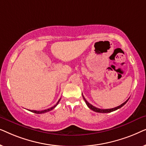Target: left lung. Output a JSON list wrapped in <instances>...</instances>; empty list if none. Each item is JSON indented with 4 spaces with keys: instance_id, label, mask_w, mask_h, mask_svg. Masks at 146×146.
Instances as JSON below:
<instances>
[{
    "instance_id": "8db88e82",
    "label": "left lung",
    "mask_w": 146,
    "mask_h": 146,
    "mask_svg": "<svg viewBox=\"0 0 146 146\" xmlns=\"http://www.w3.org/2000/svg\"><path fill=\"white\" fill-rule=\"evenodd\" d=\"M82 96H83L84 100L86 104V105L88 106V107L90 109H91L92 110L94 111H96V112H98V113H110V112H111V111H113L116 110L122 107L123 106H124L125 104H126L127 102L128 101V100L129 99V98L127 99V100L125 102H123V104H121L120 106H119L113 108H111V109H100V108H98L90 104L88 102H87V100L85 99V98L84 97L83 95H82Z\"/></svg>"
}]
</instances>
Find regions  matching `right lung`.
<instances>
[{
  "label": "right lung",
  "mask_w": 146,
  "mask_h": 146,
  "mask_svg": "<svg viewBox=\"0 0 146 146\" xmlns=\"http://www.w3.org/2000/svg\"><path fill=\"white\" fill-rule=\"evenodd\" d=\"M60 99H61V98H60V100H58V102L56 103V104L54 105V106H52V107L50 108H48V109L44 110H42V111H36V110H30V111H32V112H33V113H44L48 112V111H51L52 110H53L54 108H55L56 106L58 105V104L59 103L60 100Z\"/></svg>",
  "instance_id": "obj_1"
}]
</instances>
